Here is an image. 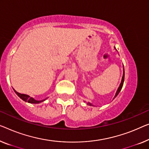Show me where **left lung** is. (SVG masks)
I'll use <instances>...</instances> for the list:
<instances>
[{
  "mask_svg": "<svg viewBox=\"0 0 149 149\" xmlns=\"http://www.w3.org/2000/svg\"><path fill=\"white\" fill-rule=\"evenodd\" d=\"M115 49H116V48H115ZM123 67H124V66H123ZM124 81V69L123 68V78H122L121 83H120V84L119 87H118V90H117V91H116V94H115V96H114V98H113V99H114L115 97H116L118 96V94H119V92H120L121 89H122V88H123V86ZM87 104H88V105H89V106H93L92 104H91V103H90V102H88V103H87Z\"/></svg>",
  "mask_w": 149,
  "mask_h": 149,
  "instance_id": "left-lung-1",
  "label": "left lung"
}]
</instances>
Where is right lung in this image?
I'll return each instance as SVG.
<instances>
[{"label":"right lung","mask_w":149,"mask_h":149,"mask_svg":"<svg viewBox=\"0 0 149 149\" xmlns=\"http://www.w3.org/2000/svg\"><path fill=\"white\" fill-rule=\"evenodd\" d=\"M15 93H16V94H17V96H19V97H20V98L23 100V101L31 103V104H39V103H41V102H42L45 101V100L47 99V98H46V99H44V100H40V101L36 100H35L34 98H33V97H30L29 96H28V95H26V94H20V93L17 92V91H15Z\"/></svg>","instance_id":"add662e5"}]
</instances>
